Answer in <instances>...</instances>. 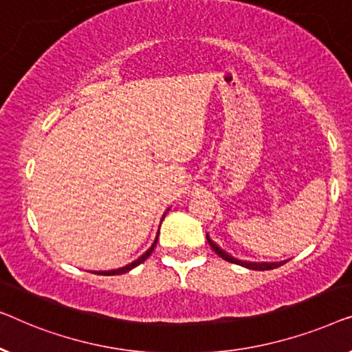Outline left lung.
I'll return each instance as SVG.
<instances>
[{
  "instance_id": "left-lung-1",
  "label": "left lung",
  "mask_w": 352,
  "mask_h": 352,
  "mask_svg": "<svg viewBox=\"0 0 352 352\" xmlns=\"http://www.w3.org/2000/svg\"><path fill=\"white\" fill-rule=\"evenodd\" d=\"M206 237H207V242H209L210 247H212V250H214L217 255L221 256V258L226 260V261H230V263L244 266V268L255 270V271H268V270L279 268V266H282L287 261V260H284V261H245V260H239V258H236V256L228 254L226 250L221 249V247L217 244V242L210 239L209 234H206Z\"/></svg>"
}]
</instances>
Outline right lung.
<instances>
[{
	"label": "right lung",
	"instance_id": "obj_1",
	"mask_svg": "<svg viewBox=\"0 0 352 352\" xmlns=\"http://www.w3.org/2000/svg\"><path fill=\"white\" fill-rule=\"evenodd\" d=\"M167 210H169V209H167ZM166 214H167V212H166ZM166 214L162 215L161 221L164 220ZM157 237H160V231H157V234H156V237H155V242H153L150 249H148V250L145 252V254H143L142 256H138V258H137L135 261H132L131 265H126V266H122V268H118V270H108V271H91V273H94V274H100V276H115V274H124V273H129V271L133 270V268H135V266H138V265H140V263H143V261H145V260L148 258V256L151 255V252L155 250V247H156Z\"/></svg>",
	"mask_w": 352,
	"mask_h": 352
}]
</instances>
